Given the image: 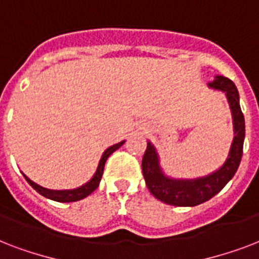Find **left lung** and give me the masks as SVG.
<instances>
[{"label": "left lung", "mask_w": 259, "mask_h": 259, "mask_svg": "<svg viewBox=\"0 0 259 259\" xmlns=\"http://www.w3.org/2000/svg\"><path fill=\"white\" fill-rule=\"evenodd\" d=\"M208 89L225 93L233 117L234 137L225 162L217 170L205 176L193 179H177L168 176L162 169L156 146L148 141L145 154L142 157V173L146 187L156 199L176 207H193L209 200L229 183L237 172L242 158L245 141V117L239 105V94L230 79L215 75Z\"/></svg>", "instance_id": "1"}]
</instances>
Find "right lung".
<instances>
[{
    "instance_id": "add662e5",
    "label": "right lung",
    "mask_w": 259,
    "mask_h": 259,
    "mask_svg": "<svg viewBox=\"0 0 259 259\" xmlns=\"http://www.w3.org/2000/svg\"><path fill=\"white\" fill-rule=\"evenodd\" d=\"M125 144V140L121 142H118V144H114V145L109 146L107 149L102 153V157L98 162V166H97V170L95 173L93 175V177L90 179L87 183H84L83 185L78 187V188H74V189H48V188H44L41 185H38L37 183H34L29 179V177L24 175L25 177V180L29 183V185L32 187L33 189H36L41 196L47 197V199H51V200H55V201H60V203H70V201H78L80 199H84L86 196H89L90 193H93L95 189L99 187V183H101V179H102V175H103V169H105V164H106V160L109 158L110 154H113L114 152L117 149H119L122 145Z\"/></svg>"
}]
</instances>
